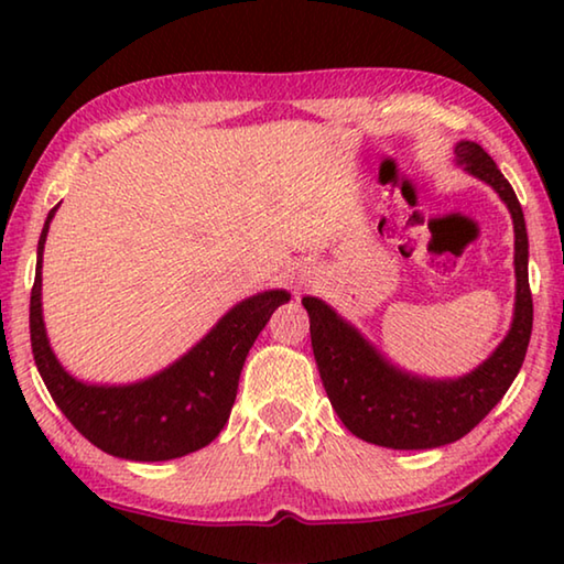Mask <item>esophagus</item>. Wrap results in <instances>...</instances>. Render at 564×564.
<instances>
[{
    "mask_svg": "<svg viewBox=\"0 0 564 564\" xmlns=\"http://www.w3.org/2000/svg\"><path fill=\"white\" fill-rule=\"evenodd\" d=\"M289 273H291V283L295 285V289H305V285L313 283V273L316 271L305 263H295L293 269H289Z\"/></svg>",
    "mask_w": 564,
    "mask_h": 564,
    "instance_id": "esophagus-1",
    "label": "esophagus"
}]
</instances>
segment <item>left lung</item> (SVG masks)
<instances>
[{"label": "left lung", "mask_w": 564, "mask_h": 564, "mask_svg": "<svg viewBox=\"0 0 564 564\" xmlns=\"http://www.w3.org/2000/svg\"><path fill=\"white\" fill-rule=\"evenodd\" d=\"M455 164L488 184L514 228V308L510 330L488 358L457 378H427L395 366L376 343L316 295L301 301L311 318L318 373L340 423L360 441L393 451H431L460 441L508 393L532 333L528 228L510 181L475 141H457Z\"/></svg>", "instance_id": "8db88e82"}]
</instances>
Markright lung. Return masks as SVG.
<instances>
[{
    "instance_id": "right-lung-1",
    "label": "right lung",
    "mask_w": 564,
    "mask_h": 564,
    "mask_svg": "<svg viewBox=\"0 0 564 564\" xmlns=\"http://www.w3.org/2000/svg\"><path fill=\"white\" fill-rule=\"evenodd\" d=\"M56 208L36 246L30 301L34 362L54 403L89 443L123 460L161 463L202 451L228 423L248 350L291 293L273 289L238 301L196 346L154 376L133 383H87L62 366L44 326L42 259Z\"/></svg>"
}]
</instances>
